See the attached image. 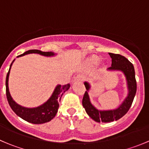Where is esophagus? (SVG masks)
<instances>
[{
	"label": "esophagus",
	"mask_w": 149,
	"mask_h": 149,
	"mask_svg": "<svg viewBox=\"0 0 149 149\" xmlns=\"http://www.w3.org/2000/svg\"><path fill=\"white\" fill-rule=\"evenodd\" d=\"M84 76L83 75H78L77 76H76V79L77 81H82V80H84Z\"/></svg>",
	"instance_id": "obj_1"
}]
</instances>
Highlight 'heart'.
<instances>
[{
    "label": "heart",
    "mask_w": 149,
    "mask_h": 149,
    "mask_svg": "<svg viewBox=\"0 0 149 149\" xmlns=\"http://www.w3.org/2000/svg\"><path fill=\"white\" fill-rule=\"evenodd\" d=\"M97 61H98V58H97V57H93V58H91V59H90V62L93 64L97 63Z\"/></svg>",
    "instance_id": "obj_1"
}]
</instances>
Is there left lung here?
Segmentation results:
<instances>
[{
    "label": "left lung",
    "mask_w": 149,
    "mask_h": 149,
    "mask_svg": "<svg viewBox=\"0 0 149 149\" xmlns=\"http://www.w3.org/2000/svg\"><path fill=\"white\" fill-rule=\"evenodd\" d=\"M112 58V65L109 70H121L124 73L126 77L128 88V95L126 97L122 104L118 109L113 110L100 111L96 109L91 102L88 97V91L89 90V84L87 82L84 83L87 91H85L82 100V104L88 116L97 123H109L114 120H118L124 116L131 107L137 89L136 77H135V70L133 65L123 55L120 54L109 53Z\"/></svg>",
    "instance_id": "8db88e82"
}]
</instances>
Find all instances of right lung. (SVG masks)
Returning <instances> with one entry per match:
<instances>
[{
    "instance_id": "obj_1",
    "label": "right lung",
    "mask_w": 149,
    "mask_h": 149,
    "mask_svg": "<svg viewBox=\"0 0 149 149\" xmlns=\"http://www.w3.org/2000/svg\"><path fill=\"white\" fill-rule=\"evenodd\" d=\"M29 53H38L42 55H45V56H52V55H55L52 52H42V51L39 50V49H30V50L25 52L24 53L19 55L18 57L23 56V55ZM13 61H14V60L10 64L9 70L7 73L6 80V97L10 108L18 116L20 117L24 120L27 121L29 123H33V124H42V123H45L50 121L56 115L58 109L59 108V101H61V97L63 94V93L65 92L70 88V84H68L63 86H57L50 98L41 106L35 108L24 107L20 106L13 101L10 94L9 89H8V76H9L10 68H11Z\"/></svg>"
}]
</instances>
